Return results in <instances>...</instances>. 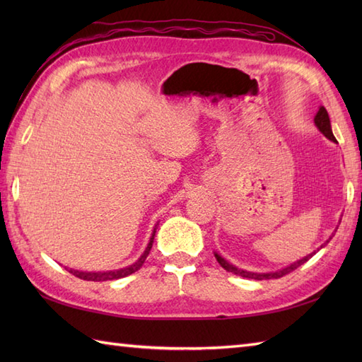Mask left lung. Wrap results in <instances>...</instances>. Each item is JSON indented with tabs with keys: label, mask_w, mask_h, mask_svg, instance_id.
Here are the masks:
<instances>
[{
	"label": "left lung",
	"mask_w": 362,
	"mask_h": 362,
	"mask_svg": "<svg viewBox=\"0 0 362 362\" xmlns=\"http://www.w3.org/2000/svg\"><path fill=\"white\" fill-rule=\"evenodd\" d=\"M314 122H316V126L319 127L320 132L324 134V135L328 138V140H332V141L336 143V138H334V135H333V132H332V126H329V117H328V113H327V110H325V107H320L317 115H316V118H314ZM327 243H328V241H327ZM314 253H316V252H314ZM314 253H311V255L305 257V258H302V259H298L297 263L291 264V266H288V267H284V269H281V271H279V272H271V274H255V272L243 271V269H238V267H235L233 264L227 263V261H226L224 258H222V257H219L218 253H216V259H218V263L226 269V271L233 272V274H236V275H241V276H244V279L269 280V279H280V276L286 275V274H289V272H292V271H296V269H297L298 266H302L303 263H306V261H308V259L314 255Z\"/></svg>",
	"instance_id": "obj_1"
}]
</instances>
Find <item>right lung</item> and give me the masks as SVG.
<instances>
[{"instance_id": "right-lung-1", "label": "right lung", "mask_w": 362, "mask_h": 362, "mask_svg": "<svg viewBox=\"0 0 362 362\" xmlns=\"http://www.w3.org/2000/svg\"><path fill=\"white\" fill-rule=\"evenodd\" d=\"M153 235H156V232H153ZM153 235L151 238V241L148 244V247H146L144 253L140 257V259L136 261V263H134L132 266L129 267H124V269H119V271H110V272H79V271H73V269H70V274H73L74 276H78V279L81 280H87V281H107V280H118V279H122V276H127L130 274L136 272L138 269H140L144 263V259L148 258L149 252H151V247H152V243H153Z\"/></svg>"}]
</instances>
